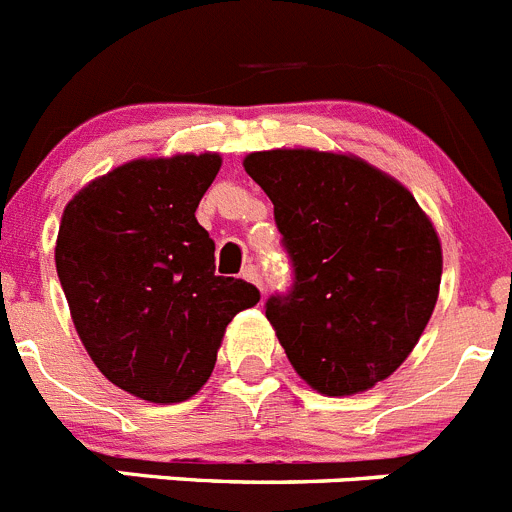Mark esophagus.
Here are the masks:
<instances>
[{
	"mask_svg": "<svg viewBox=\"0 0 512 512\" xmlns=\"http://www.w3.org/2000/svg\"><path fill=\"white\" fill-rule=\"evenodd\" d=\"M243 279H246V282H251V284H256V287L259 289H264V277H261V271H259V266H246V269H243Z\"/></svg>",
	"mask_w": 512,
	"mask_h": 512,
	"instance_id": "obj_1",
	"label": "esophagus"
}]
</instances>
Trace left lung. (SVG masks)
Segmentation results:
<instances>
[{"label": "left lung", "mask_w": 512, "mask_h": 512, "mask_svg": "<svg viewBox=\"0 0 512 512\" xmlns=\"http://www.w3.org/2000/svg\"><path fill=\"white\" fill-rule=\"evenodd\" d=\"M269 194L295 287L266 302L289 364L328 397L397 372L431 320L441 238L395 176L354 153L274 148L243 158Z\"/></svg>", "instance_id": "8db88e82"}]
</instances>
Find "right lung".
<instances>
[{"mask_svg": "<svg viewBox=\"0 0 512 512\" xmlns=\"http://www.w3.org/2000/svg\"><path fill=\"white\" fill-rule=\"evenodd\" d=\"M220 153L135 158L81 187L63 210L56 271L94 366L138 400L171 405L202 390L230 320L259 302L217 277L197 205Z\"/></svg>", "mask_w": 512, "mask_h": 512, "instance_id": "1", "label": "right lung"}]
</instances>
